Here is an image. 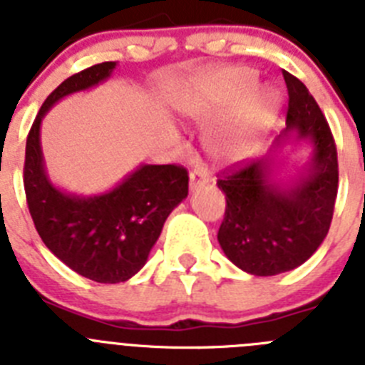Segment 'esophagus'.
<instances>
[{
	"label": "esophagus",
	"instance_id": "1",
	"mask_svg": "<svg viewBox=\"0 0 365 365\" xmlns=\"http://www.w3.org/2000/svg\"><path fill=\"white\" fill-rule=\"evenodd\" d=\"M206 185H208V175H206V172L202 168H197V170H193V172L190 173V190H192V192Z\"/></svg>",
	"mask_w": 365,
	"mask_h": 365
}]
</instances>
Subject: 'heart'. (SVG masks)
Masks as SVG:
<instances>
[{"instance_id":"b5f03b06","label":"heart","mask_w":365,"mask_h":365,"mask_svg":"<svg viewBox=\"0 0 365 365\" xmlns=\"http://www.w3.org/2000/svg\"><path fill=\"white\" fill-rule=\"evenodd\" d=\"M256 87L257 76L252 69L228 67L193 83L179 100V111L190 120L205 122L243 100ZM278 95L272 89L253 93L232 120L208 131L205 137L206 151L219 163L241 160L252 155L261 133L278 109Z\"/></svg>"}]
</instances>
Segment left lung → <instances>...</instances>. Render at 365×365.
Instances as JSON below:
<instances>
[{
  "instance_id": "left-lung-1",
  "label": "left lung",
  "mask_w": 365,
  "mask_h": 365,
  "mask_svg": "<svg viewBox=\"0 0 365 365\" xmlns=\"http://www.w3.org/2000/svg\"><path fill=\"white\" fill-rule=\"evenodd\" d=\"M289 91L285 130L269 155L217 180L227 197L217 240L235 267L254 276H276L309 259L327 235L338 192L336 146L309 89L283 71ZM287 142H307L312 157L291 181L275 177Z\"/></svg>"
}]
</instances>
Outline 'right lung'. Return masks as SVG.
<instances>
[{
    "label": "right lung",
    "instance_id": "obj_1",
    "mask_svg": "<svg viewBox=\"0 0 365 365\" xmlns=\"http://www.w3.org/2000/svg\"><path fill=\"white\" fill-rule=\"evenodd\" d=\"M117 62L73 74L47 96L25 146L29 212L45 247L69 269L96 283H120L146 265L164 221L188 195V172L175 164H140L117 186L96 195L58 188L47 175L41 120L56 102L106 82Z\"/></svg>",
    "mask_w": 365,
    "mask_h": 365
}]
</instances>
